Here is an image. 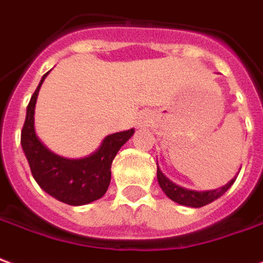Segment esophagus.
I'll return each instance as SVG.
<instances>
[{
    "label": "esophagus",
    "mask_w": 263,
    "mask_h": 263,
    "mask_svg": "<svg viewBox=\"0 0 263 263\" xmlns=\"http://www.w3.org/2000/svg\"><path fill=\"white\" fill-rule=\"evenodd\" d=\"M151 119H149V115L148 114H142V117L139 118L138 121V126H141V128H146V126L149 125Z\"/></svg>",
    "instance_id": "esophagus-1"
}]
</instances>
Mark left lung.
<instances>
[{
	"instance_id": "1",
	"label": "left lung",
	"mask_w": 263,
	"mask_h": 263,
	"mask_svg": "<svg viewBox=\"0 0 263 263\" xmlns=\"http://www.w3.org/2000/svg\"><path fill=\"white\" fill-rule=\"evenodd\" d=\"M157 178L158 183H159V186L165 192V195L174 202H176V203H181V205H185V206H191V208H201V206H205V205H208L211 202H214L215 199H218L219 196L223 195L228 189L232 186V183L236 179V178L231 179L227 185H223L221 188L198 192V191H192V189L182 188V186H179V185H176L172 181H170L166 176L163 175L162 171L159 170V166H158L157 171Z\"/></svg>"
}]
</instances>
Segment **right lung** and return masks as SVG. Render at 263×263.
I'll list each match as a JSON object with an SVG mask.
<instances>
[{
    "mask_svg": "<svg viewBox=\"0 0 263 263\" xmlns=\"http://www.w3.org/2000/svg\"><path fill=\"white\" fill-rule=\"evenodd\" d=\"M48 72L42 77L27 106L21 146L36 183L48 195L68 205H87L105 195L111 182V165L121 146L134 135V128L111 134L89 157L68 159L49 151L36 137L34 126L36 97Z\"/></svg>",
    "mask_w": 263,
    "mask_h": 263,
    "instance_id": "obj_1",
    "label": "right lung"
}]
</instances>
